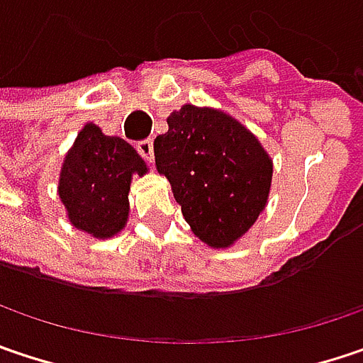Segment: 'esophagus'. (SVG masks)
I'll return each mask as SVG.
<instances>
[{
  "label": "esophagus",
  "mask_w": 363,
  "mask_h": 363,
  "mask_svg": "<svg viewBox=\"0 0 363 363\" xmlns=\"http://www.w3.org/2000/svg\"><path fill=\"white\" fill-rule=\"evenodd\" d=\"M138 152L141 154V158L145 162H154V141H152V139L139 141Z\"/></svg>",
  "instance_id": "34e87169"
}]
</instances>
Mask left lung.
I'll return each mask as SVG.
<instances>
[{"mask_svg": "<svg viewBox=\"0 0 363 363\" xmlns=\"http://www.w3.org/2000/svg\"><path fill=\"white\" fill-rule=\"evenodd\" d=\"M154 141L156 168L193 234L211 248L236 245L265 209L273 160L240 121L211 106L184 104Z\"/></svg>", "mask_w": 363, "mask_h": 363, "instance_id": "1", "label": "left lung"}]
</instances>
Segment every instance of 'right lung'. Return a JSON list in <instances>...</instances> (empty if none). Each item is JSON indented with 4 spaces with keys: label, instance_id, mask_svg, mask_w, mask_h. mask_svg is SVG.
Masks as SVG:
<instances>
[{
    "label": "right lung",
    "instance_id": "add662e5",
    "mask_svg": "<svg viewBox=\"0 0 363 363\" xmlns=\"http://www.w3.org/2000/svg\"><path fill=\"white\" fill-rule=\"evenodd\" d=\"M147 170L131 143L104 135L94 123L84 125L63 158L57 184L69 224L100 240L117 236L129 220L133 174Z\"/></svg>",
    "mask_w": 363,
    "mask_h": 363
}]
</instances>
